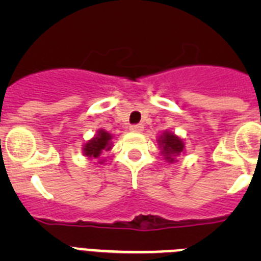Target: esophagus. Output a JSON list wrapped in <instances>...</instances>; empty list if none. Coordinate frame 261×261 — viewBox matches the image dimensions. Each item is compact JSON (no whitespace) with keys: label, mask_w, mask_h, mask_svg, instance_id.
Instances as JSON below:
<instances>
[{"label":"esophagus","mask_w":261,"mask_h":261,"mask_svg":"<svg viewBox=\"0 0 261 261\" xmlns=\"http://www.w3.org/2000/svg\"><path fill=\"white\" fill-rule=\"evenodd\" d=\"M130 130H132V132H137V133H140V132H142V130H144V125H142V124H135V125H130Z\"/></svg>","instance_id":"obj_1"}]
</instances>
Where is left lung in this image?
Returning a JSON list of instances; mask_svg holds the SVG:
<instances>
[{
  "mask_svg": "<svg viewBox=\"0 0 261 261\" xmlns=\"http://www.w3.org/2000/svg\"><path fill=\"white\" fill-rule=\"evenodd\" d=\"M159 145V149H161V153L165 156V159L167 162L174 163L176 162V156L180 155L181 153H184V142L180 137H177L176 135H174L170 130H166L163 132V135L156 140Z\"/></svg>",
  "mask_w": 261,
  "mask_h": 261,
  "instance_id": "obj_1",
  "label": "left lung"
}]
</instances>
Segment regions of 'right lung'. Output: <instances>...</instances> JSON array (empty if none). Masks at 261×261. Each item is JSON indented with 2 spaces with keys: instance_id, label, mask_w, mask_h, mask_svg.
<instances>
[{
  "instance_id": "add662e5",
  "label": "right lung",
  "mask_w": 261,
  "mask_h": 261,
  "mask_svg": "<svg viewBox=\"0 0 261 261\" xmlns=\"http://www.w3.org/2000/svg\"><path fill=\"white\" fill-rule=\"evenodd\" d=\"M111 140H112V136L110 133L103 129H99L94 138L84 145V154L91 159H99L102 156L103 151L110 150L112 147ZM99 163H103V161H99Z\"/></svg>"
}]
</instances>
